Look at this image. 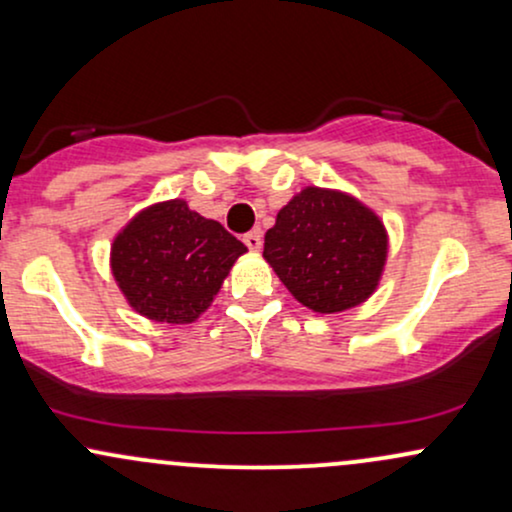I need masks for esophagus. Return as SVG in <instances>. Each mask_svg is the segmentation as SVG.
<instances>
[{
  "instance_id": "esophagus-1",
  "label": "esophagus",
  "mask_w": 512,
  "mask_h": 512,
  "mask_svg": "<svg viewBox=\"0 0 512 512\" xmlns=\"http://www.w3.org/2000/svg\"><path fill=\"white\" fill-rule=\"evenodd\" d=\"M243 240H245V245H248L252 252H260V248H262V233L260 231H250Z\"/></svg>"
}]
</instances>
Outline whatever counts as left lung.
<instances>
[{
    "mask_svg": "<svg viewBox=\"0 0 512 512\" xmlns=\"http://www.w3.org/2000/svg\"><path fill=\"white\" fill-rule=\"evenodd\" d=\"M390 236L368 204L308 185L279 209L262 257L298 303L317 315L366 303L383 279Z\"/></svg>",
    "mask_w": 512,
    "mask_h": 512,
    "instance_id": "left-lung-1",
    "label": "left lung"
}]
</instances>
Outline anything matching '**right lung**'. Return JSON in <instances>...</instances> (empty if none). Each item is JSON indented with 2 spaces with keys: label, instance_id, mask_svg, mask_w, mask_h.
I'll list each match as a JSON object with an SVG mask.
<instances>
[{
  "label": "right lung",
  "instance_id": "add662e5",
  "mask_svg": "<svg viewBox=\"0 0 512 512\" xmlns=\"http://www.w3.org/2000/svg\"><path fill=\"white\" fill-rule=\"evenodd\" d=\"M248 248L185 199L144 207L117 231L110 272L134 313L190 325L214 303L223 279Z\"/></svg>",
  "mask_w": 512,
  "mask_h": 512
}]
</instances>
